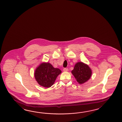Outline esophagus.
<instances>
[{"instance_id":"34e87169","label":"esophagus","mask_w":122,"mask_h":122,"mask_svg":"<svg viewBox=\"0 0 122 122\" xmlns=\"http://www.w3.org/2000/svg\"><path fill=\"white\" fill-rule=\"evenodd\" d=\"M68 71V69L67 68H64L63 69V71Z\"/></svg>"}]
</instances>
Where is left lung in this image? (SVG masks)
<instances>
[{
  "label": "left lung",
  "mask_w": 122,
  "mask_h": 122,
  "mask_svg": "<svg viewBox=\"0 0 122 122\" xmlns=\"http://www.w3.org/2000/svg\"><path fill=\"white\" fill-rule=\"evenodd\" d=\"M71 73L78 83L83 84L91 78L92 71L88 65L83 62H78L75 64Z\"/></svg>",
  "instance_id": "1"
}]
</instances>
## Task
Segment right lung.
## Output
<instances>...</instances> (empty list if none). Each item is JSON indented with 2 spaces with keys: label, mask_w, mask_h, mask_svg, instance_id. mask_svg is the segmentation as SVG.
<instances>
[{
  "label": "right lung",
  "mask_w": 122,
  "mask_h": 122,
  "mask_svg": "<svg viewBox=\"0 0 122 122\" xmlns=\"http://www.w3.org/2000/svg\"><path fill=\"white\" fill-rule=\"evenodd\" d=\"M61 73V70L53 67L49 63L42 62L36 67L34 75L39 85L48 88L54 84Z\"/></svg>",
  "instance_id": "1"
}]
</instances>
